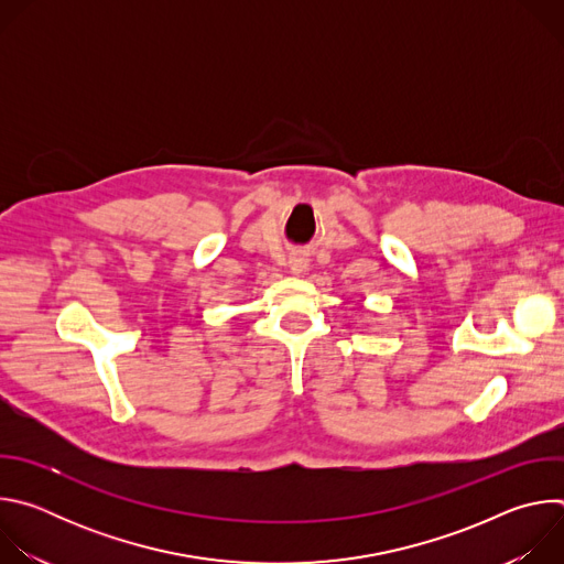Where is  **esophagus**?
<instances>
[{"mask_svg":"<svg viewBox=\"0 0 564 564\" xmlns=\"http://www.w3.org/2000/svg\"><path fill=\"white\" fill-rule=\"evenodd\" d=\"M303 270H305L303 259H292V261H290V272H292V274H301Z\"/></svg>","mask_w":564,"mask_h":564,"instance_id":"obj_1","label":"esophagus"}]
</instances>
